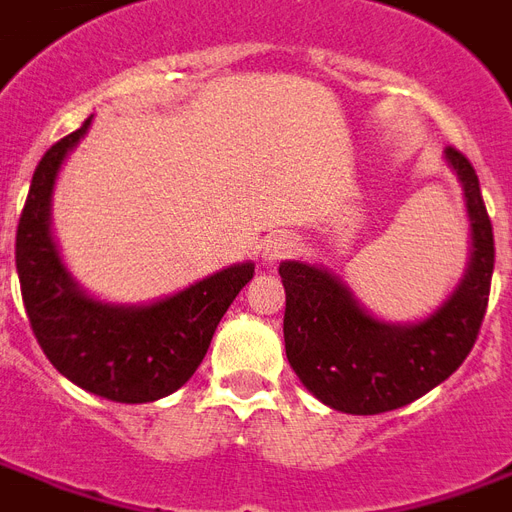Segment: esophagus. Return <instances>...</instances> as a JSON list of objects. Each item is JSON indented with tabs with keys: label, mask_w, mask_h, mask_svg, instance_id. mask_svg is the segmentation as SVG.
I'll return each mask as SVG.
<instances>
[{
	"label": "esophagus",
	"mask_w": 512,
	"mask_h": 512,
	"mask_svg": "<svg viewBox=\"0 0 512 512\" xmlns=\"http://www.w3.org/2000/svg\"><path fill=\"white\" fill-rule=\"evenodd\" d=\"M295 249V241L287 233H279V236L268 238V244L263 246V263L266 266H274L282 257H287Z\"/></svg>",
	"instance_id": "obj_1"
}]
</instances>
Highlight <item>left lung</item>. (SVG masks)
<instances>
[{"label": "left lung", "mask_w": 512, "mask_h": 512, "mask_svg": "<svg viewBox=\"0 0 512 512\" xmlns=\"http://www.w3.org/2000/svg\"><path fill=\"white\" fill-rule=\"evenodd\" d=\"M442 160L464 195L469 260L458 285L429 314L393 323L369 312L352 287L320 263H279L287 361L306 391L331 410H399L448 380L478 339L494 274V233L475 168L450 146Z\"/></svg>", "instance_id": "obj_1"}]
</instances>
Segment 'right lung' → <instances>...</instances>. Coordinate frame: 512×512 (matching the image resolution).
Segmentation results:
<instances>
[{"label": "right lung", "mask_w": 512, "mask_h": 512, "mask_svg": "<svg viewBox=\"0 0 512 512\" xmlns=\"http://www.w3.org/2000/svg\"><path fill=\"white\" fill-rule=\"evenodd\" d=\"M92 119L45 151L34 170L15 236V268L32 331L56 372L102 399L146 404L176 393L198 372L227 306L255 276V263H233L146 304L89 293L54 236V192Z\"/></svg>", "instance_id": "obj_1"}]
</instances>
